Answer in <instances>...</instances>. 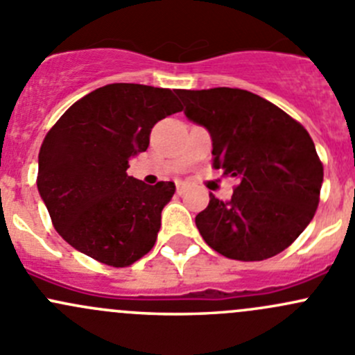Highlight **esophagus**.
Returning <instances> with one entry per match:
<instances>
[{
  "mask_svg": "<svg viewBox=\"0 0 355 355\" xmlns=\"http://www.w3.org/2000/svg\"><path fill=\"white\" fill-rule=\"evenodd\" d=\"M185 189H187V185L184 182H177V194H184Z\"/></svg>",
  "mask_w": 355,
  "mask_h": 355,
  "instance_id": "34e87169",
  "label": "esophagus"
}]
</instances>
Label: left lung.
Instances as JSON below:
<instances>
[{
    "label": "left lung",
    "mask_w": 355,
    "mask_h": 355,
    "mask_svg": "<svg viewBox=\"0 0 355 355\" xmlns=\"http://www.w3.org/2000/svg\"><path fill=\"white\" fill-rule=\"evenodd\" d=\"M185 116L213 141V166L237 178L230 200L209 194L196 216L204 242L221 256L263 261L285 250L311 223L323 164L306 128L244 89H178Z\"/></svg>",
    "instance_id": "8db88e82"
}]
</instances>
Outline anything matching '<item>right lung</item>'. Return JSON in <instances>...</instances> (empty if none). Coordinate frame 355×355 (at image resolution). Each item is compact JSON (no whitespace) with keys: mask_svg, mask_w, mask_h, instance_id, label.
Listing matches in <instances>:
<instances>
[{"mask_svg":"<svg viewBox=\"0 0 355 355\" xmlns=\"http://www.w3.org/2000/svg\"><path fill=\"white\" fill-rule=\"evenodd\" d=\"M178 111L170 89L108 84L62 114L39 151L37 191L63 241L114 268L153 249L175 184L128 177V159L148 149L156 121Z\"/></svg>","mask_w":355,"mask_h":355,"instance_id":"obj_1","label":"right lung"}]
</instances>
